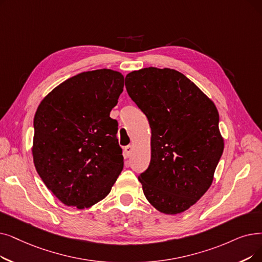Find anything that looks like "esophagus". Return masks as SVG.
I'll return each mask as SVG.
<instances>
[{
  "mask_svg": "<svg viewBox=\"0 0 262 262\" xmlns=\"http://www.w3.org/2000/svg\"><path fill=\"white\" fill-rule=\"evenodd\" d=\"M133 149H134V146H133L132 144L125 146V147H124V154H125V156L129 157L130 154H132V152H133Z\"/></svg>",
  "mask_w": 262,
  "mask_h": 262,
  "instance_id": "esophagus-1",
  "label": "esophagus"
}]
</instances>
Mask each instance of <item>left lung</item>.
I'll return each instance as SVG.
<instances>
[{
	"label": "left lung",
	"instance_id": "8db88e82",
	"mask_svg": "<svg viewBox=\"0 0 262 262\" xmlns=\"http://www.w3.org/2000/svg\"><path fill=\"white\" fill-rule=\"evenodd\" d=\"M125 86L150 123L151 162L138 179L159 212L188 210L212 185L224 151L213 100L182 73L145 67L125 77Z\"/></svg>",
	"mask_w": 262,
	"mask_h": 262
}]
</instances>
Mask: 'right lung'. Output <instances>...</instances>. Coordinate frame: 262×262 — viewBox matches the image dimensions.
<instances>
[{
	"instance_id": "right-lung-1",
	"label": "right lung",
	"mask_w": 262,
	"mask_h": 262,
	"mask_svg": "<svg viewBox=\"0 0 262 262\" xmlns=\"http://www.w3.org/2000/svg\"><path fill=\"white\" fill-rule=\"evenodd\" d=\"M124 76L96 70L55 86L34 117L32 154L45 185L62 203L79 210L103 200L124 162L110 118L123 92Z\"/></svg>"
}]
</instances>
